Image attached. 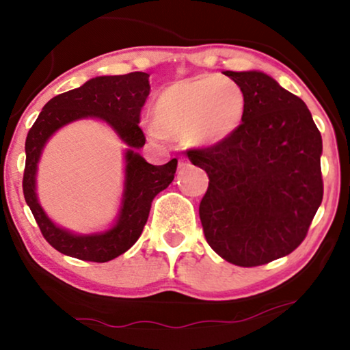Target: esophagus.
<instances>
[{
	"label": "esophagus",
	"instance_id": "esophagus-1",
	"mask_svg": "<svg viewBox=\"0 0 350 350\" xmlns=\"http://www.w3.org/2000/svg\"><path fill=\"white\" fill-rule=\"evenodd\" d=\"M189 165H191V164H189L188 159H181V161L178 162V169H180V170H185L186 167H189Z\"/></svg>",
	"mask_w": 350,
	"mask_h": 350
}]
</instances>
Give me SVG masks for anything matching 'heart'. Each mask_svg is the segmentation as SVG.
I'll use <instances>...</instances> for the list:
<instances>
[{"mask_svg": "<svg viewBox=\"0 0 350 350\" xmlns=\"http://www.w3.org/2000/svg\"><path fill=\"white\" fill-rule=\"evenodd\" d=\"M247 97L236 81L200 75L176 81L152 105V138L185 140L191 148H212L229 140L242 126Z\"/></svg>", "mask_w": 350, "mask_h": 350, "instance_id": "obj_1", "label": "heart"}]
</instances>
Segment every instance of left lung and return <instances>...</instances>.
<instances>
[{
  "instance_id": "1",
  "label": "left lung",
  "mask_w": 350,
  "mask_h": 350,
  "mask_svg": "<svg viewBox=\"0 0 350 350\" xmlns=\"http://www.w3.org/2000/svg\"><path fill=\"white\" fill-rule=\"evenodd\" d=\"M247 97L242 126L221 145L189 150L207 172L199 217L223 260L252 267L304 241L322 204V135L299 97L262 71H224Z\"/></svg>"
}]
</instances>
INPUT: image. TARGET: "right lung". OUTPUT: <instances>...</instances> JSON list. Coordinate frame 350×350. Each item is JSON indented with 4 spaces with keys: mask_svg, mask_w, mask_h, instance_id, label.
<instances>
[{
    "mask_svg": "<svg viewBox=\"0 0 350 350\" xmlns=\"http://www.w3.org/2000/svg\"><path fill=\"white\" fill-rule=\"evenodd\" d=\"M148 79L150 75L143 71L89 79L81 88L51 98L28 132L23 196L42 236L66 256L107 262L126 253L142 236L152 199L174 181L178 161L172 159L164 165H152L138 152L146 142L138 122L150 95ZM85 117L108 123L126 143V175L122 207L113 226L102 233L75 234L57 227L40 207L36 194V172L49 138L66 123Z\"/></svg>",
    "mask_w": 350,
    "mask_h": 350,
    "instance_id": "obj_1",
    "label": "right lung"
}]
</instances>
